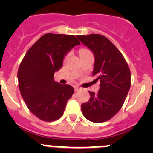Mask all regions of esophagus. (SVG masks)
Wrapping results in <instances>:
<instances>
[{
  "label": "esophagus",
  "instance_id": "obj_1",
  "mask_svg": "<svg viewBox=\"0 0 153 153\" xmlns=\"http://www.w3.org/2000/svg\"><path fill=\"white\" fill-rule=\"evenodd\" d=\"M80 87H79V86H74V90H75V91L76 92V91H78V90H80Z\"/></svg>",
  "mask_w": 153,
  "mask_h": 153
}]
</instances>
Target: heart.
<instances>
[{"mask_svg":"<svg viewBox=\"0 0 153 153\" xmlns=\"http://www.w3.org/2000/svg\"><path fill=\"white\" fill-rule=\"evenodd\" d=\"M87 52H90V51H87V50L86 49H82L79 51V54H81V53H87Z\"/></svg>","mask_w":153,"mask_h":153,"instance_id":"1","label":"heart"}]
</instances>
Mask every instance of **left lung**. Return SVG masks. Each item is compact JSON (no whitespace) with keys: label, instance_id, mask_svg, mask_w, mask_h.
<instances>
[{"label":"left lung","instance_id":"obj_1","mask_svg":"<svg viewBox=\"0 0 153 153\" xmlns=\"http://www.w3.org/2000/svg\"><path fill=\"white\" fill-rule=\"evenodd\" d=\"M77 38L93 53V76L100 82L98 93L89 92L90 98L81 105L82 113L91 122H105L123 105L130 88V70L122 53L106 36L93 33Z\"/></svg>","mask_w":153,"mask_h":153}]
</instances>
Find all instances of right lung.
<instances>
[{
  "label": "right lung",
  "instance_id": "1",
  "mask_svg": "<svg viewBox=\"0 0 153 153\" xmlns=\"http://www.w3.org/2000/svg\"><path fill=\"white\" fill-rule=\"evenodd\" d=\"M74 35L46 33L28 50L17 72L19 89L30 111L40 120L52 122L63 116L74 89L54 81V73L64 56L79 45Z\"/></svg>",
  "mask_w": 153,
  "mask_h": 153
}]
</instances>
